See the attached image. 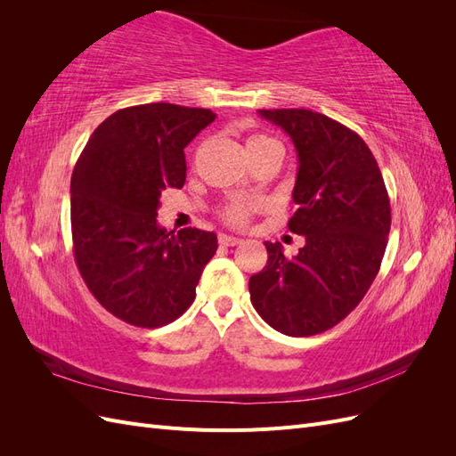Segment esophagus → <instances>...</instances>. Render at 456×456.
<instances>
[{
	"instance_id": "34e87169",
	"label": "esophagus",
	"mask_w": 456,
	"mask_h": 456,
	"mask_svg": "<svg viewBox=\"0 0 456 456\" xmlns=\"http://www.w3.org/2000/svg\"><path fill=\"white\" fill-rule=\"evenodd\" d=\"M218 243L223 247H233V245H240L241 240L240 238H233V236H228V233H218Z\"/></svg>"
}]
</instances>
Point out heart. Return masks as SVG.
<instances>
[{"label": "heart", "mask_w": 456, "mask_h": 456, "mask_svg": "<svg viewBox=\"0 0 456 456\" xmlns=\"http://www.w3.org/2000/svg\"><path fill=\"white\" fill-rule=\"evenodd\" d=\"M273 144H278V142L270 139V136L255 134V136H251L249 141H247V150H258V148H266V146H273ZM256 209H258L256 201L236 200V201H232L224 207L223 218L232 226H243Z\"/></svg>", "instance_id": "b5f03b06"}]
</instances>
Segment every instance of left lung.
Segmentation results:
<instances>
[{"label": "left lung", "instance_id": "8db88e82", "mask_svg": "<svg viewBox=\"0 0 456 456\" xmlns=\"http://www.w3.org/2000/svg\"><path fill=\"white\" fill-rule=\"evenodd\" d=\"M258 114L297 148V211L287 226L306 245L287 258L280 243H265L268 262L251 275V302L280 333L312 337L340 323L375 281L392 224L388 191L365 141L342 123L302 108Z\"/></svg>", "mask_w": 456, "mask_h": 456}]
</instances>
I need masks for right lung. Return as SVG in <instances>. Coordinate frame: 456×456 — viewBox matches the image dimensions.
<instances>
[{
  "instance_id": "obj_1",
  "label": "right lung",
  "mask_w": 456,
  "mask_h": 456,
  "mask_svg": "<svg viewBox=\"0 0 456 456\" xmlns=\"http://www.w3.org/2000/svg\"><path fill=\"white\" fill-rule=\"evenodd\" d=\"M205 108H121L94 129L70 184L72 243L93 297L118 320L154 329L181 317L216 253L213 232L158 224L165 188L186 181L184 148L215 121Z\"/></svg>"
}]
</instances>
